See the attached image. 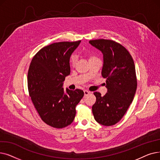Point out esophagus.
Instances as JSON below:
<instances>
[{"label":"esophagus","mask_w":160,"mask_h":160,"mask_svg":"<svg viewBox=\"0 0 160 160\" xmlns=\"http://www.w3.org/2000/svg\"><path fill=\"white\" fill-rule=\"evenodd\" d=\"M83 92H84V95L85 96H87V95H88L89 94L91 93V92L88 91V90H84V91H83Z\"/></svg>","instance_id":"esophagus-1"}]
</instances>
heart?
<instances>
[{
	"label": "heart",
	"instance_id": "b5f03b06",
	"mask_svg": "<svg viewBox=\"0 0 160 160\" xmlns=\"http://www.w3.org/2000/svg\"><path fill=\"white\" fill-rule=\"evenodd\" d=\"M95 58V57H94V56H89V60H91V59H93V58ZM76 60H77V58H76V56H75L74 55H72V56L71 57V62L72 64L75 63Z\"/></svg>",
	"mask_w": 160,
	"mask_h": 160
}]
</instances>
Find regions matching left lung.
Here are the masks:
<instances>
[{
  "label": "left lung",
  "mask_w": 160,
  "mask_h": 160,
  "mask_svg": "<svg viewBox=\"0 0 160 160\" xmlns=\"http://www.w3.org/2000/svg\"><path fill=\"white\" fill-rule=\"evenodd\" d=\"M89 43L103 54L102 76L108 89L104 96L93 93L96 102L92 112L98 123L112 126L122 118L133 101L137 89L135 65L127 49L113 40H91Z\"/></svg>",
  "instance_id": "1"
}]
</instances>
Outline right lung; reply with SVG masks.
Returning a JSON list of instances; mask_svg holds the SVG:
<instances>
[{
  "mask_svg": "<svg viewBox=\"0 0 160 160\" xmlns=\"http://www.w3.org/2000/svg\"><path fill=\"white\" fill-rule=\"evenodd\" d=\"M81 41H62L42 48L33 57L28 71V89L41 120L56 128L71 124L76 106L84 95L81 89H66L63 82L70 74V56Z\"/></svg>",
  "mask_w": 160,
  "mask_h": 160,
  "instance_id": "obj_1",
  "label": "right lung"
}]
</instances>
